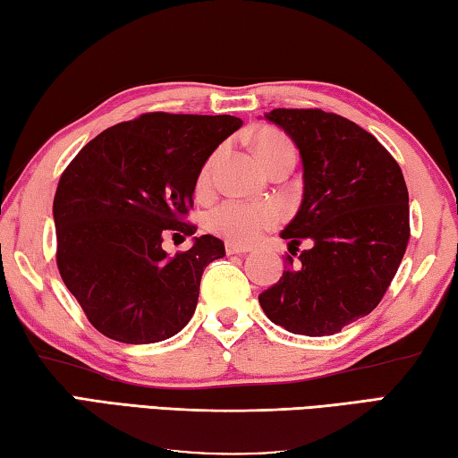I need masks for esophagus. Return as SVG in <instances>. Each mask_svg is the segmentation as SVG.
<instances>
[{"label":"esophagus","mask_w":458,"mask_h":458,"mask_svg":"<svg viewBox=\"0 0 458 458\" xmlns=\"http://www.w3.org/2000/svg\"><path fill=\"white\" fill-rule=\"evenodd\" d=\"M225 251H227V255H245V253H250L251 250H250V247H245V245L227 243V245H225Z\"/></svg>","instance_id":"34e87169"}]
</instances>
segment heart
<instances>
[{
	"label": "heart",
	"mask_w": 458,
	"mask_h": 458,
	"mask_svg": "<svg viewBox=\"0 0 458 458\" xmlns=\"http://www.w3.org/2000/svg\"><path fill=\"white\" fill-rule=\"evenodd\" d=\"M258 155L261 163L266 165L271 157L285 148H293L292 142L279 132H263L258 142H255ZM211 157L207 163L200 166L197 176V189L205 191L211 181V168H213ZM282 208L274 203H250V200L239 199H225L219 205L211 207L205 215V225L211 233L227 239L229 243L250 245L266 233L267 229L276 227L282 221Z\"/></svg>",
	"instance_id": "obj_1"
}]
</instances>
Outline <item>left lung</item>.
<instances>
[{"instance_id":"obj_1","label":"left lung","mask_w":458,"mask_h":458,"mask_svg":"<svg viewBox=\"0 0 458 458\" xmlns=\"http://www.w3.org/2000/svg\"><path fill=\"white\" fill-rule=\"evenodd\" d=\"M298 144L303 200L282 231L299 266L259 293L271 322L301 335H332L378 306L411 239L408 189L394 157L356 123L319 108L266 114Z\"/></svg>"}]
</instances>
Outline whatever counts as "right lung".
<instances>
[{
	"label": "right lung",
	"instance_id": "right-lung-1",
	"mask_svg": "<svg viewBox=\"0 0 458 458\" xmlns=\"http://www.w3.org/2000/svg\"><path fill=\"white\" fill-rule=\"evenodd\" d=\"M242 124L229 114L147 112L100 132L62 173L55 263L88 322L106 338L163 342L195 314L200 276L225 245L200 235L171 258L163 242L195 233L187 215L200 166Z\"/></svg>",
	"mask_w": 458,
	"mask_h": 458
}]
</instances>
